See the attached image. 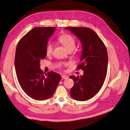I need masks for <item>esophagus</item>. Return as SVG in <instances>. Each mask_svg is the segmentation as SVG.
I'll use <instances>...</instances> for the list:
<instances>
[{"mask_svg": "<svg viewBox=\"0 0 130 130\" xmlns=\"http://www.w3.org/2000/svg\"><path fill=\"white\" fill-rule=\"evenodd\" d=\"M61 77H62V79H67L68 78V77L66 75H62V76Z\"/></svg>", "mask_w": 130, "mask_h": 130, "instance_id": "34e87169", "label": "esophagus"}]
</instances>
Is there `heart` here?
<instances>
[{
  "label": "heart",
  "instance_id": "1",
  "mask_svg": "<svg viewBox=\"0 0 130 130\" xmlns=\"http://www.w3.org/2000/svg\"><path fill=\"white\" fill-rule=\"evenodd\" d=\"M58 41L62 44L68 51H72L76 46V40L73 36L69 34H63L58 38ZM53 44L51 42H47L46 45L45 52L47 56H50L53 52Z\"/></svg>",
  "mask_w": 130,
  "mask_h": 130
}]
</instances>
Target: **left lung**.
I'll return each instance as SVG.
<instances>
[{
  "label": "left lung",
  "instance_id": "1",
  "mask_svg": "<svg viewBox=\"0 0 130 130\" xmlns=\"http://www.w3.org/2000/svg\"><path fill=\"white\" fill-rule=\"evenodd\" d=\"M81 41L83 53L76 69L84 70L83 76H70L74 81L70 96L78 101L93 98L102 88L107 76L108 54L104 42L93 30L81 27H67Z\"/></svg>",
  "mask_w": 130,
  "mask_h": 130
}]
</instances>
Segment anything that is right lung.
I'll use <instances>...</instances> for the list:
<instances>
[{
    "instance_id": "add662e5",
    "label": "right lung",
    "mask_w": 130,
    "mask_h": 130,
    "mask_svg": "<svg viewBox=\"0 0 130 130\" xmlns=\"http://www.w3.org/2000/svg\"><path fill=\"white\" fill-rule=\"evenodd\" d=\"M55 30L54 27H35L25 35L18 43L15 67L22 89L36 100H44L53 96L61 79L54 72L44 75L40 69L41 60L46 57L45 47Z\"/></svg>"
}]
</instances>
